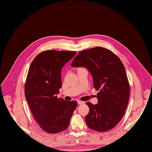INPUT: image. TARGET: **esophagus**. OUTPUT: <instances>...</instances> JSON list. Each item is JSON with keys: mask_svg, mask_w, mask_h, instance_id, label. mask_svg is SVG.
Returning a JSON list of instances; mask_svg holds the SVG:
<instances>
[{"mask_svg": "<svg viewBox=\"0 0 152 152\" xmlns=\"http://www.w3.org/2000/svg\"><path fill=\"white\" fill-rule=\"evenodd\" d=\"M77 102H78V104H83L84 103V102H82V101H80V100H78Z\"/></svg>", "mask_w": 152, "mask_h": 152, "instance_id": "esophagus-1", "label": "esophagus"}]
</instances>
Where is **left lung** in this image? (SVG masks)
<instances>
[{"instance_id":"1","label":"left lung","mask_w":152,"mask_h":152,"mask_svg":"<svg viewBox=\"0 0 152 152\" xmlns=\"http://www.w3.org/2000/svg\"><path fill=\"white\" fill-rule=\"evenodd\" d=\"M73 67H85L93 77L98 103L87 102L89 112L86 116L87 126L104 132L114 128L121 120L129 97V86L125 67L110 50L96 47L81 51L73 60Z\"/></svg>"}]
</instances>
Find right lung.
I'll use <instances>...</instances> for the list:
<instances>
[{"mask_svg": "<svg viewBox=\"0 0 152 152\" xmlns=\"http://www.w3.org/2000/svg\"><path fill=\"white\" fill-rule=\"evenodd\" d=\"M77 53L75 51H43L33 61L25 85V96L40 126L50 134L69 126L78 103L58 98L62 87L61 69Z\"/></svg>", "mask_w": 152, "mask_h": 152, "instance_id": "1", "label": "right lung"}]
</instances>
